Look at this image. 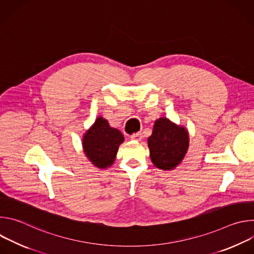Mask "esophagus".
Wrapping results in <instances>:
<instances>
[{
  "label": "esophagus",
  "mask_w": 254,
  "mask_h": 254,
  "mask_svg": "<svg viewBox=\"0 0 254 254\" xmlns=\"http://www.w3.org/2000/svg\"><path fill=\"white\" fill-rule=\"evenodd\" d=\"M141 137H142V134L140 132H135V133L130 135V138L131 139H135V140H140Z\"/></svg>",
  "instance_id": "esophagus-1"
}]
</instances>
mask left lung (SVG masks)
<instances>
[{
  "label": "left lung",
  "mask_w": 254,
  "mask_h": 254,
  "mask_svg": "<svg viewBox=\"0 0 254 254\" xmlns=\"http://www.w3.org/2000/svg\"><path fill=\"white\" fill-rule=\"evenodd\" d=\"M148 144L154 165L163 170H171L181 163L188 150V131L162 118L156 121Z\"/></svg>",
  "instance_id": "8db88e82"
}]
</instances>
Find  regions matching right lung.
Listing matches in <instances>:
<instances>
[{
    "label": "right lung",
    "mask_w": 254,
    "mask_h": 254,
    "mask_svg": "<svg viewBox=\"0 0 254 254\" xmlns=\"http://www.w3.org/2000/svg\"><path fill=\"white\" fill-rule=\"evenodd\" d=\"M123 133L113 128L107 121L98 118L83 137V148L87 158L98 168L110 167L116 159Z\"/></svg>",
    "instance_id": "right-lung-1"
}]
</instances>
